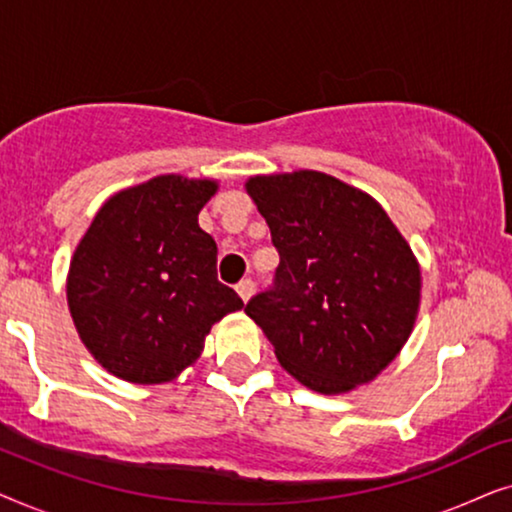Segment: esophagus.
<instances>
[{"mask_svg": "<svg viewBox=\"0 0 512 512\" xmlns=\"http://www.w3.org/2000/svg\"><path fill=\"white\" fill-rule=\"evenodd\" d=\"M254 286H256V284L251 282V279H242V282L235 286L237 293H240V298L244 300V303H247V300H249L251 296H254Z\"/></svg>", "mask_w": 512, "mask_h": 512, "instance_id": "1", "label": "esophagus"}]
</instances>
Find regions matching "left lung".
<instances>
[{"mask_svg": "<svg viewBox=\"0 0 512 512\" xmlns=\"http://www.w3.org/2000/svg\"><path fill=\"white\" fill-rule=\"evenodd\" d=\"M244 186L279 251L275 284L244 312L277 361L319 394L375 380L419 312L422 272L410 244L380 202L331 174H258Z\"/></svg>", "mask_w": 512, "mask_h": 512, "instance_id": "1", "label": "left lung"}]
</instances>
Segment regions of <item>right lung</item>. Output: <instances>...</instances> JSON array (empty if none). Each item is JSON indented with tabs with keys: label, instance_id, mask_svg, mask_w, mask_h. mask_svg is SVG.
Masks as SVG:
<instances>
[{
	"label": "right lung",
	"instance_id": "right-lung-1",
	"mask_svg": "<svg viewBox=\"0 0 512 512\" xmlns=\"http://www.w3.org/2000/svg\"><path fill=\"white\" fill-rule=\"evenodd\" d=\"M219 184L160 174L104 202L76 247L67 305L111 375L163 384L191 366L205 335L244 303L216 279V242L198 226Z\"/></svg>",
	"mask_w": 512,
	"mask_h": 512
}]
</instances>
